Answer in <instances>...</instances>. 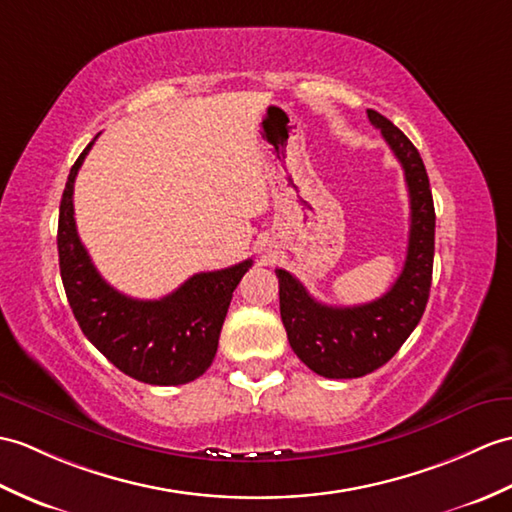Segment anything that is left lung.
Wrapping results in <instances>:
<instances>
[{"mask_svg":"<svg viewBox=\"0 0 512 512\" xmlns=\"http://www.w3.org/2000/svg\"><path fill=\"white\" fill-rule=\"evenodd\" d=\"M366 113L401 163L410 194L408 255L401 275L371 303L334 307L318 303L288 270H275L290 347L305 366L329 379L362 377L384 366L419 325L432 285L436 213L423 159L384 115L371 109Z\"/></svg>","mask_w":512,"mask_h":512,"instance_id":"8db88e82","label":"left lung"}]
</instances>
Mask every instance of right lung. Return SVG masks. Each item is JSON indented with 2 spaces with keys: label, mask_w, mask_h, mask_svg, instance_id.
<instances>
[{
  "label": "right lung",
  "mask_w": 512,
  "mask_h": 512,
  "mask_svg": "<svg viewBox=\"0 0 512 512\" xmlns=\"http://www.w3.org/2000/svg\"><path fill=\"white\" fill-rule=\"evenodd\" d=\"M91 144L71 165L58 213V264L82 334L128 377L152 386L194 382L218 351L233 290L253 259L198 272L159 301H139L106 283L82 246L74 220V181Z\"/></svg>",
  "instance_id": "add662e5"
}]
</instances>
